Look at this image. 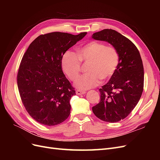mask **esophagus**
Segmentation results:
<instances>
[{
  "label": "esophagus",
  "instance_id": "34e87169",
  "mask_svg": "<svg viewBox=\"0 0 160 160\" xmlns=\"http://www.w3.org/2000/svg\"><path fill=\"white\" fill-rule=\"evenodd\" d=\"M86 93L85 91H83V90H80V89H77L76 90V94L77 95H83V94H85Z\"/></svg>",
  "mask_w": 160,
  "mask_h": 160
}]
</instances>
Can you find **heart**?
Returning a JSON list of instances; mask_svg holds the SVG:
<instances>
[{
    "mask_svg": "<svg viewBox=\"0 0 160 160\" xmlns=\"http://www.w3.org/2000/svg\"><path fill=\"white\" fill-rule=\"evenodd\" d=\"M81 62H88V72L77 79L75 85L81 89H89L98 86L100 79L107 81L115 72L119 62V55L113 47L104 43L91 41L79 47L77 55L67 51L61 58V67L71 80H75L81 70Z\"/></svg>",
    "mask_w": 160,
    "mask_h": 160,
    "instance_id": "heart-1",
    "label": "heart"
}]
</instances>
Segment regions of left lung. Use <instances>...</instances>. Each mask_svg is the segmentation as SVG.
<instances>
[{
    "label": "left lung",
    "mask_w": 160,
    "mask_h": 160,
    "mask_svg": "<svg viewBox=\"0 0 160 160\" xmlns=\"http://www.w3.org/2000/svg\"><path fill=\"white\" fill-rule=\"evenodd\" d=\"M92 38L110 43L119 53L118 69L108 83L99 89L101 100L92 108L97 118L118 122L132 112L142 96L144 81L142 58L136 46L115 30L103 29L93 33Z\"/></svg>",
    "instance_id": "left-lung-1"
}]
</instances>
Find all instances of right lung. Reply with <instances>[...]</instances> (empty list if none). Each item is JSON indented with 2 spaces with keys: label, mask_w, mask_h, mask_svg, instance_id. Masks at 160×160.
Returning <instances> with one entry per match:
<instances>
[{
  "label": "right lung",
  "mask_w": 160,
  "mask_h": 160,
  "mask_svg": "<svg viewBox=\"0 0 160 160\" xmlns=\"http://www.w3.org/2000/svg\"><path fill=\"white\" fill-rule=\"evenodd\" d=\"M86 34L41 35L24 54L17 74L18 91L27 111L39 123L52 126L69 116L70 99L76 93L62 72L61 58Z\"/></svg>",
  "instance_id": "right-lung-1"
}]
</instances>
